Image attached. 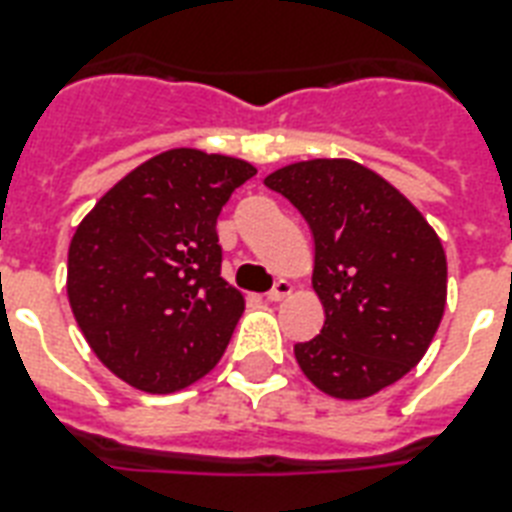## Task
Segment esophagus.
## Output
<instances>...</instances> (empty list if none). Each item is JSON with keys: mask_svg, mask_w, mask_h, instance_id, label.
<instances>
[{"mask_svg": "<svg viewBox=\"0 0 512 512\" xmlns=\"http://www.w3.org/2000/svg\"><path fill=\"white\" fill-rule=\"evenodd\" d=\"M292 289H295V287H292V281L279 279V281H276V287H273L271 292H268V295H265V297H268L271 303H279V300H284V297L292 295Z\"/></svg>", "mask_w": 512, "mask_h": 512, "instance_id": "1", "label": "esophagus"}]
</instances>
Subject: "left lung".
Segmentation results:
<instances>
[{"label":"left lung","instance_id":"1","mask_svg":"<svg viewBox=\"0 0 512 512\" xmlns=\"http://www.w3.org/2000/svg\"><path fill=\"white\" fill-rule=\"evenodd\" d=\"M313 233L321 335L297 342L308 380L332 398H369L420 364L446 308V252L404 193L353 159H308L271 172Z\"/></svg>","mask_w":512,"mask_h":512}]
</instances>
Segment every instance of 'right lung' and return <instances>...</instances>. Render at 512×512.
Listing matches in <instances>:
<instances>
[{
  "label": "right lung",
  "mask_w": 512,
  "mask_h": 512,
  "mask_svg": "<svg viewBox=\"0 0 512 512\" xmlns=\"http://www.w3.org/2000/svg\"><path fill=\"white\" fill-rule=\"evenodd\" d=\"M244 159L170 148L124 175L76 225L66 292L100 364L175 393L223 358L244 295L220 276L217 215L255 175Z\"/></svg>",
  "instance_id": "1"
}]
</instances>
